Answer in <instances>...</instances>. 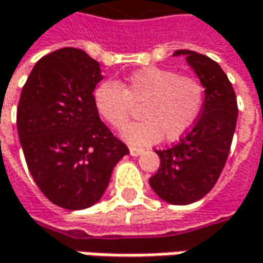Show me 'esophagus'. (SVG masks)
Segmentation results:
<instances>
[{
	"instance_id": "34e87169",
	"label": "esophagus",
	"mask_w": 263,
	"mask_h": 263,
	"mask_svg": "<svg viewBox=\"0 0 263 263\" xmlns=\"http://www.w3.org/2000/svg\"><path fill=\"white\" fill-rule=\"evenodd\" d=\"M144 151L141 149V147H135V146H131L129 147V154H131V156H138V155H141Z\"/></svg>"
}]
</instances>
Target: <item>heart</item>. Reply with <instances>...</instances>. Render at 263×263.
I'll return each instance as SVG.
<instances>
[{"label": "heart", "instance_id": "heart-1", "mask_svg": "<svg viewBox=\"0 0 263 263\" xmlns=\"http://www.w3.org/2000/svg\"><path fill=\"white\" fill-rule=\"evenodd\" d=\"M204 87L188 75H178L161 67H144L131 73L122 84L104 81L93 91L98 116L114 129L123 128L140 107L143 120L122 132V138L134 146L158 143L162 137L176 141L190 131L203 108Z\"/></svg>", "mask_w": 263, "mask_h": 263}]
</instances>
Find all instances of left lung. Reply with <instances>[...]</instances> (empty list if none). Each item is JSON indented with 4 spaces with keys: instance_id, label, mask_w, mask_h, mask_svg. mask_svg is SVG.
<instances>
[{
    "instance_id": "1",
    "label": "left lung",
    "mask_w": 263,
    "mask_h": 263,
    "mask_svg": "<svg viewBox=\"0 0 263 263\" xmlns=\"http://www.w3.org/2000/svg\"><path fill=\"white\" fill-rule=\"evenodd\" d=\"M204 87L203 108L196 125L178 144L156 151L159 168L149 179L159 199L172 204H190L203 199L217 183L236 128V95L218 63L194 51L180 49Z\"/></svg>"
}]
</instances>
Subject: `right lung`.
Listing matches in <instances>:
<instances>
[{
	"mask_svg": "<svg viewBox=\"0 0 263 263\" xmlns=\"http://www.w3.org/2000/svg\"><path fill=\"white\" fill-rule=\"evenodd\" d=\"M102 78L98 61L63 48L37 61L21 93L16 125L28 170L46 199L64 209L99 202L114 165L129 154L95 109Z\"/></svg>",
	"mask_w": 263,
	"mask_h": 263,
	"instance_id": "right-lung-1",
	"label": "right lung"
}]
</instances>
